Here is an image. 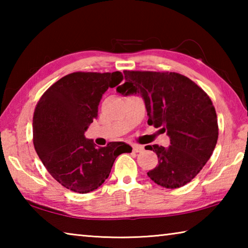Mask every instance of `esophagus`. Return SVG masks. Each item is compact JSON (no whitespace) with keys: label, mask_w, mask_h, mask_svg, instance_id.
Segmentation results:
<instances>
[{"label":"esophagus","mask_w":248,"mask_h":248,"mask_svg":"<svg viewBox=\"0 0 248 248\" xmlns=\"http://www.w3.org/2000/svg\"><path fill=\"white\" fill-rule=\"evenodd\" d=\"M132 150H133V152H136V153L142 152V151L144 150V146L143 145H140V144H133L132 145Z\"/></svg>","instance_id":"esophagus-1"}]
</instances>
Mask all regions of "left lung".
Returning <instances> with one entry per match:
<instances>
[{
	"mask_svg": "<svg viewBox=\"0 0 248 248\" xmlns=\"http://www.w3.org/2000/svg\"><path fill=\"white\" fill-rule=\"evenodd\" d=\"M121 94L144 99L150 125L162 127L170 145H146L158 164L148 176L159 186L175 189L191 182L213 153L219 128L215 106L207 93L185 75L175 72L124 71Z\"/></svg>",
	"mask_w": 248,
	"mask_h": 248,
	"instance_id": "1",
	"label": "left lung"
}]
</instances>
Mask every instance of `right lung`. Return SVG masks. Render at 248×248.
Returning <instances> with one entry per match:
<instances>
[{"mask_svg": "<svg viewBox=\"0 0 248 248\" xmlns=\"http://www.w3.org/2000/svg\"><path fill=\"white\" fill-rule=\"evenodd\" d=\"M123 79L119 71L74 72L52 84L37 103L33 146L50 175L70 190L87 194L97 189L108 178L117 156L132 151L124 142L96 148L84 136L97 118L103 94Z\"/></svg>", "mask_w": 248, "mask_h": 248, "instance_id": "add662e5", "label": "right lung"}]
</instances>
